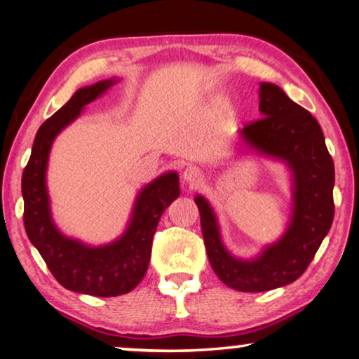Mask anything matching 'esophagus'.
Masks as SVG:
<instances>
[{
    "label": "esophagus",
    "mask_w": 359,
    "mask_h": 359,
    "mask_svg": "<svg viewBox=\"0 0 359 359\" xmlns=\"http://www.w3.org/2000/svg\"><path fill=\"white\" fill-rule=\"evenodd\" d=\"M203 179V172L200 168H196V165H189L184 170V174H182V180H184V184H187L189 187H196L200 184Z\"/></svg>",
    "instance_id": "1"
}]
</instances>
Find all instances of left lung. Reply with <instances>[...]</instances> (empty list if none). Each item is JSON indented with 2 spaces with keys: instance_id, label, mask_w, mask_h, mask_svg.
I'll return each instance as SVG.
<instances>
[{
  "instance_id": "obj_1",
  "label": "left lung",
  "mask_w": 359,
  "mask_h": 359,
  "mask_svg": "<svg viewBox=\"0 0 359 359\" xmlns=\"http://www.w3.org/2000/svg\"><path fill=\"white\" fill-rule=\"evenodd\" d=\"M261 119L238 132L243 151L287 165L292 182L290 222L277 242L253 258H238L222 242L217 216L195 196L208 259L216 276L238 292H267L295 282L306 271L334 221L335 169L318 121L274 83H259Z\"/></svg>"
}]
</instances>
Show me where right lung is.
I'll use <instances>...</instances> for the list:
<instances>
[{
    "mask_svg": "<svg viewBox=\"0 0 359 359\" xmlns=\"http://www.w3.org/2000/svg\"><path fill=\"white\" fill-rule=\"evenodd\" d=\"M117 82L100 80L79 88L72 98L45 121L36 132L32 154L22 174L24 226L48 269L67 290L92 297H119L133 290L145 276L153 235L163 212L180 195L179 174L169 170L138 191L124 233L114 242L92 247L66 237L51 216L46 187L48 158L55 138Z\"/></svg>",
    "mask_w": 359,
    "mask_h": 359,
    "instance_id": "add662e5",
    "label": "right lung"
}]
</instances>
